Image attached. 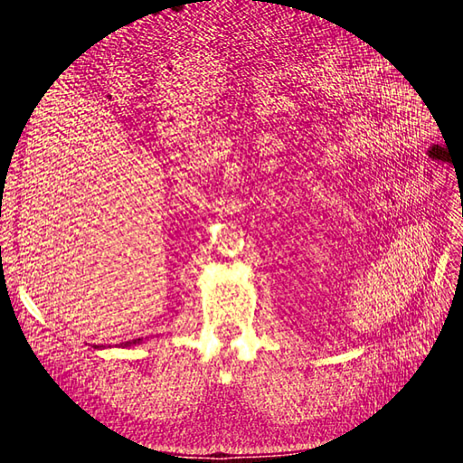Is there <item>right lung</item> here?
<instances>
[{"mask_svg":"<svg viewBox=\"0 0 463 463\" xmlns=\"http://www.w3.org/2000/svg\"><path fill=\"white\" fill-rule=\"evenodd\" d=\"M143 340L141 338H137V340H131V342H125V344H121L123 347H129V345H133V344H141Z\"/></svg>","mask_w":463,"mask_h":463,"instance_id":"add662e5","label":"right lung"}]
</instances>
